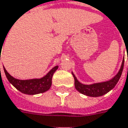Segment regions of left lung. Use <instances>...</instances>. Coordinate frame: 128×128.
I'll use <instances>...</instances> for the list:
<instances>
[{"label": "left lung", "mask_w": 128, "mask_h": 128, "mask_svg": "<svg viewBox=\"0 0 128 128\" xmlns=\"http://www.w3.org/2000/svg\"><path fill=\"white\" fill-rule=\"evenodd\" d=\"M124 59L123 58L120 71L112 79L105 81V82L96 83V84H93L90 85L83 84L80 82H79L76 76L74 75V73L72 72L75 79V87L80 93L88 96V97L97 98V97H100V96L106 94V93H108L111 89H113L115 87V86L118 83L120 77L122 76L123 67H124Z\"/></svg>", "instance_id": "1"}]
</instances>
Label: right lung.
Returning <instances> with one entry per match:
<instances>
[{"label": "right lung", "mask_w": 128, "mask_h": 128, "mask_svg": "<svg viewBox=\"0 0 128 128\" xmlns=\"http://www.w3.org/2000/svg\"><path fill=\"white\" fill-rule=\"evenodd\" d=\"M58 68V66H54L45 76H43L41 78H34L28 80H20L12 77L6 71L4 66V70L9 83L12 84L20 92L26 94L34 95L40 93H44L50 89L52 85V76Z\"/></svg>", "instance_id": "add662e5"}]
</instances>
